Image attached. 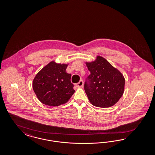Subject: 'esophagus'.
Segmentation results:
<instances>
[{
	"mask_svg": "<svg viewBox=\"0 0 155 155\" xmlns=\"http://www.w3.org/2000/svg\"><path fill=\"white\" fill-rule=\"evenodd\" d=\"M75 85L78 87H82L84 86V82H83L82 80H80V82L76 84Z\"/></svg>",
	"mask_w": 155,
	"mask_h": 155,
	"instance_id": "1",
	"label": "esophagus"
}]
</instances>
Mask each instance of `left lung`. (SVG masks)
Wrapping results in <instances>:
<instances>
[{
    "label": "left lung",
    "instance_id": "left-lung-1",
    "mask_svg": "<svg viewBox=\"0 0 155 155\" xmlns=\"http://www.w3.org/2000/svg\"><path fill=\"white\" fill-rule=\"evenodd\" d=\"M86 66L90 74L86 79L84 89L90 103L103 108L114 105L124 93L123 75L102 57L86 62Z\"/></svg>",
    "mask_w": 155,
    "mask_h": 155
}]
</instances>
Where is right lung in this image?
I'll return each instance as SVG.
<instances>
[{"instance_id": "1", "label": "right lung", "mask_w": 155, "mask_h": 155, "mask_svg": "<svg viewBox=\"0 0 155 155\" xmlns=\"http://www.w3.org/2000/svg\"><path fill=\"white\" fill-rule=\"evenodd\" d=\"M67 64L54 61L44 67L35 77L33 89L41 103L58 106L66 103L75 92L71 74L66 72Z\"/></svg>"}]
</instances>
